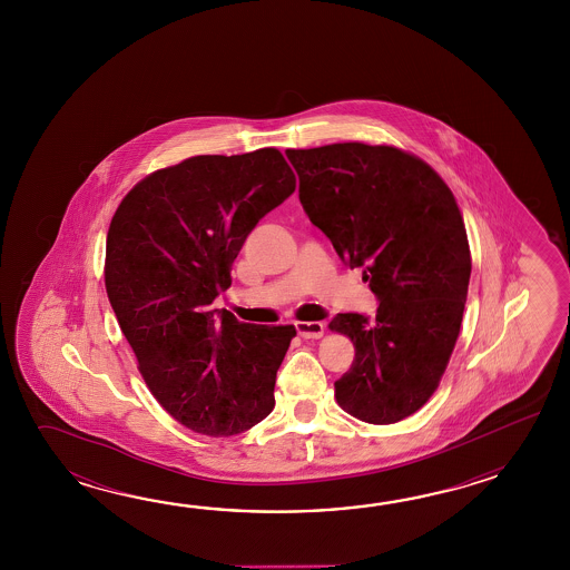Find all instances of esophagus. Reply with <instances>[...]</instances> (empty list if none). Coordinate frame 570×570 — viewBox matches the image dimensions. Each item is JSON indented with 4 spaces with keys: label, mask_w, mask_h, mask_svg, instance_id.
Returning <instances> with one entry per match:
<instances>
[{
    "label": "esophagus",
    "mask_w": 570,
    "mask_h": 570,
    "mask_svg": "<svg viewBox=\"0 0 570 570\" xmlns=\"http://www.w3.org/2000/svg\"><path fill=\"white\" fill-rule=\"evenodd\" d=\"M295 330L302 338H322L324 336V330L326 326L322 322H297Z\"/></svg>",
    "instance_id": "1"
}]
</instances>
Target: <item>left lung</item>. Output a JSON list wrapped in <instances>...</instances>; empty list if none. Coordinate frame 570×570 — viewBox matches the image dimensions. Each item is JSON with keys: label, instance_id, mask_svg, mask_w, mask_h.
Instances as JSON below:
<instances>
[{"label": "left lung", "instance_id": "left-lung-1", "mask_svg": "<svg viewBox=\"0 0 570 570\" xmlns=\"http://www.w3.org/2000/svg\"><path fill=\"white\" fill-rule=\"evenodd\" d=\"M299 202L344 265L363 268L375 320L338 314L330 330L354 342L334 383L342 410L395 424L436 391L461 332L471 250L456 199L422 158L363 142L287 150Z\"/></svg>", "mask_w": 570, "mask_h": 570}]
</instances>
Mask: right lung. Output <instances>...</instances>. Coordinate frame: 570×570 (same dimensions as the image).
Wrapping results in <instances>:
<instances>
[{
	"label": "right lung",
	"instance_id": "right-lung-1",
	"mask_svg": "<svg viewBox=\"0 0 570 570\" xmlns=\"http://www.w3.org/2000/svg\"><path fill=\"white\" fill-rule=\"evenodd\" d=\"M293 191L277 148L202 155L148 175L109 224L114 314L150 393L197 434L236 436L275 407L295 326L244 324L212 302L248 234Z\"/></svg>",
	"mask_w": 570,
	"mask_h": 570
}]
</instances>
